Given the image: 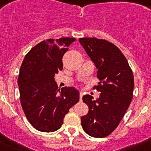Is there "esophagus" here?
<instances>
[{
    "label": "esophagus",
    "mask_w": 151,
    "mask_h": 151,
    "mask_svg": "<svg viewBox=\"0 0 151 151\" xmlns=\"http://www.w3.org/2000/svg\"><path fill=\"white\" fill-rule=\"evenodd\" d=\"M82 96H83V93L82 91L79 92V100L80 101H82Z\"/></svg>",
    "instance_id": "1"
}]
</instances>
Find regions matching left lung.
<instances>
[{
	"label": "left lung",
	"mask_w": 151,
	"mask_h": 151,
	"mask_svg": "<svg viewBox=\"0 0 151 151\" xmlns=\"http://www.w3.org/2000/svg\"><path fill=\"white\" fill-rule=\"evenodd\" d=\"M78 41L96 66L99 82L94 88L101 92L95 101L91 95L83 96L89 110L81 117V123L88 135L104 138L116 129L132 102L133 73L121 50L110 41L96 38Z\"/></svg>",
	"instance_id": "8db88e82"
}]
</instances>
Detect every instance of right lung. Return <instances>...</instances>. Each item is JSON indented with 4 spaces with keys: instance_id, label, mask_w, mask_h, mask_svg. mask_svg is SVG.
Wrapping results in <instances>:
<instances>
[{
    "instance_id": "right-lung-1",
    "label": "right lung",
    "mask_w": 151,
    "mask_h": 151,
    "mask_svg": "<svg viewBox=\"0 0 151 151\" xmlns=\"http://www.w3.org/2000/svg\"><path fill=\"white\" fill-rule=\"evenodd\" d=\"M73 38L47 39L24 58L18 77L20 102L26 118L37 130L53 132L63 123L69 110L79 101L73 87L58 88L54 76L63 67V57Z\"/></svg>"
}]
</instances>
